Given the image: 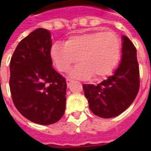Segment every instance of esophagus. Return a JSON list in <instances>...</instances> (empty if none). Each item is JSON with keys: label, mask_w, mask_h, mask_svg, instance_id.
<instances>
[{"label": "esophagus", "mask_w": 151, "mask_h": 151, "mask_svg": "<svg viewBox=\"0 0 151 151\" xmlns=\"http://www.w3.org/2000/svg\"><path fill=\"white\" fill-rule=\"evenodd\" d=\"M73 82V81L72 79H69V78L66 79V82H67V86H69Z\"/></svg>", "instance_id": "34e87169"}]
</instances>
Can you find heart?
<instances>
[{
    "instance_id": "1",
    "label": "heart",
    "mask_w": 151,
    "mask_h": 151,
    "mask_svg": "<svg viewBox=\"0 0 151 151\" xmlns=\"http://www.w3.org/2000/svg\"><path fill=\"white\" fill-rule=\"evenodd\" d=\"M120 43L113 32L95 31L74 35L65 44L56 43L51 56L57 69L66 72L72 65L81 61L70 72L76 78H100L109 75L120 60Z\"/></svg>"
}]
</instances>
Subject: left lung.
Here are the masks:
<instances>
[{"mask_svg":"<svg viewBox=\"0 0 151 151\" xmlns=\"http://www.w3.org/2000/svg\"><path fill=\"white\" fill-rule=\"evenodd\" d=\"M122 59L113 75L97 86L84 84L83 91L93 113L103 118L121 114L136 98L140 87L137 49L131 40L122 37Z\"/></svg>","mask_w":151,"mask_h":151,"instance_id":"left-lung-1","label":"left lung"}]
</instances>
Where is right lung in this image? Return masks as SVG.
Here are the masks:
<instances>
[{
  "mask_svg": "<svg viewBox=\"0 0 151 151\" xmlns=\"http://www.w3.org/2000/svg\"><path fill=\"white\" fill-rule=\"evenodd\" d=\"M50 32L39 28L22 40L10 60L9 88L18 111L32 122L52 124L65 110V78L52 66Z\"/></svg>",
  "mask_w": 151,
  "mask_h": 151,
  "instance_id": "1",
  "label": "right lung"
}]
</instances>
